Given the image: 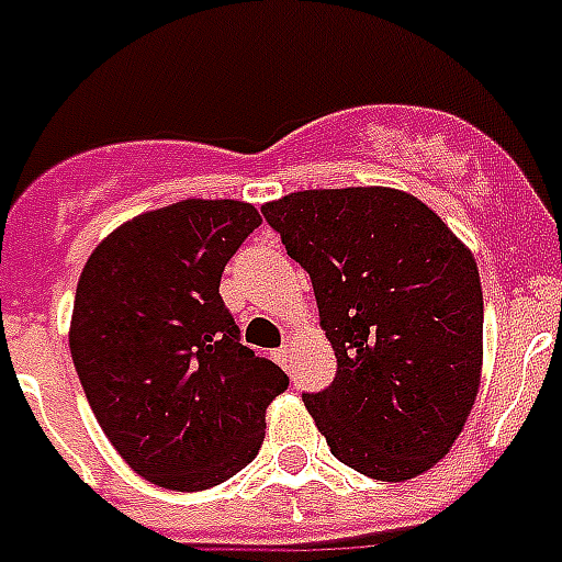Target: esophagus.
<instances>
[{
    "label": "esophagus",
    "instance_id": "1",
    "mask_svg": "<svg viewBox=\"0 0 562 562\" xmlns=\"http://www.w3.org/2000/svg\"><path fill=\"white\" fill-rule=\"evenodd\" d=\"M289 359H291V347L285 344V347H280V350H273V361L280 364V368H289Z\"/></svg>",
    "mask_w": 562,
    "mask_h": 562
}]
</instances>
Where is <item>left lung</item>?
Masks as SVG:
<instances>
[{
	"label": "left lung",
	"mask_w": 562,
	"mask_h": 562,
	"mask_svg": "<svg viewBox=\"0 0 562 562\" xmlns=\"http://www.w3.org/2000/svg\"><path fill=\"white\" fill-rule=\"evenodd\" d=\"M262 215L312 277L338 359L326 391L303 393L329 452L375 481L431 470L481 384L484 297L470 247L387 187L291 192Z\"/></svg>",
	"instance_id": "8db88e82"
}]
</instances>
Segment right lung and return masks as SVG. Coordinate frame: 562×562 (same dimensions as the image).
I'll use <instances>...</instances> for the list:
<instances>
[{"label":"right lung","instance_id":"1","mask_svg":"<svg viewBox=\"0 0 562 562\" xmlns=\"http://www.w3.org/2000/svg\"><path fill=\"white\" fill-rule=\"evenodd\" d=\"M262 215L245 201L189 198L136 215L87 259L69 350L92 414L125 463L157 487L194 493L233 479L289 387L238 344L221 273Z\"/></svg>","mask_w":562,"mask_h":562}]
</instances>
